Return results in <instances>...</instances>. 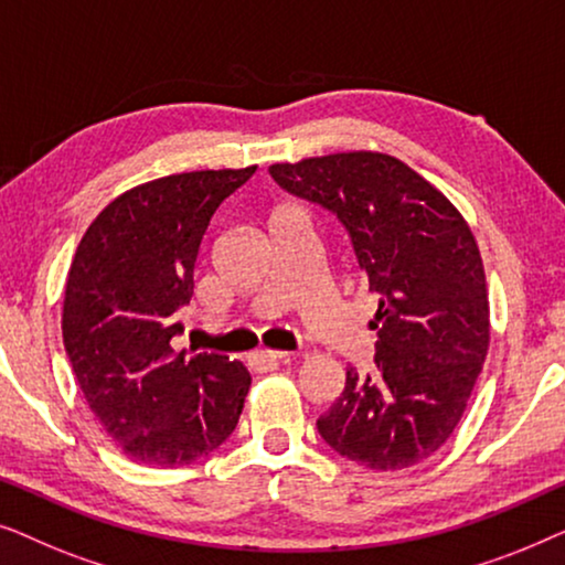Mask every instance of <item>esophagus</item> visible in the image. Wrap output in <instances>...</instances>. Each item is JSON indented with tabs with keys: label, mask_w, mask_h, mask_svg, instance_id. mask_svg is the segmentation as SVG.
<instances>
[{
	"label": "esophagus",
	"mask_w": 565,
	"mask_h": 565,
	"mask_svg": "<svg viewBox=\"0 0 565 565\" xmlns=\"http://www.w3.org/2000/svg\"><path fill=\"white\" fill-rule=\"evenodd\" d=\"M285 360V352H273V350H259L249 354V365H254L257 370H267L277 365V362Z\"/></svg>",
	"instance_id": "obj_1"
}]
</instances>
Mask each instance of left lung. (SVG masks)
I'll return each instance as SVG.
<instances>
[{
	"instance_id": "1",
	"label": "left lung",
	"mask_w": 565,
	"mask_h": 565,
	"mask_svg": "<svg viewBox=\"0 0 565 565\" xmlns=\"http://www.w3.org/2000/svg\"><path fill=\"white\" fill-rule=\"evenodd\" d=\"M269 174L337 215L377 292L373 367H347L342 396L316 429L365 468L416 466L458 427L489 350L486 275L468 223L385 153H331L273 164Z\"/></svg>"
}]
</instances>
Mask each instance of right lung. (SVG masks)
I'll return each instance as SVG.
<instances>
[{
  "label": "right lung",
  "instance_id": "obj_1",
  "mask_svg": "<svg viewBox=\"0 0 565 565\" xmlns=\"http://www.w3.org/2000/svg\"><path fill=\"white\" fill-rule=\"evenodd\" d=\"M257 167L146 182L92 221L68 269L64 347L107 435L136 462L177 468L226 443L252 377L223 354H174L213 213Z\"/></svg>",
  "mask_w": 565,
  "mask_h": 565
}]
</instances>
